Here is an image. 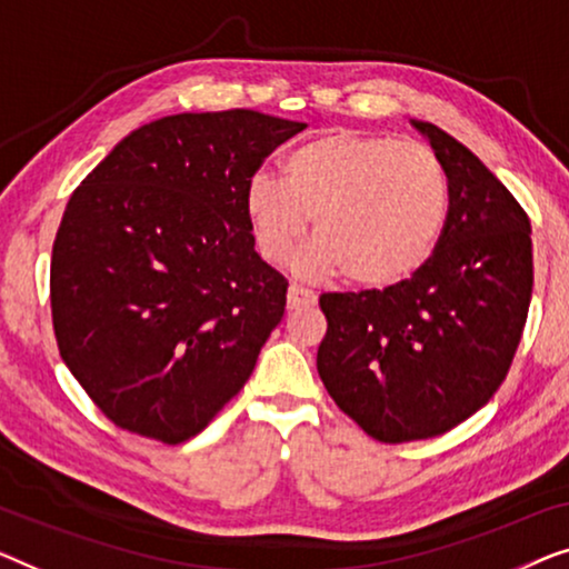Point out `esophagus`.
Wrapping results in <instances>:
<instances>
[{"label": "esophagus", "mask_w": 569, "mask_h": 569, "mask_svg": "<svg viewBox=\"0 0 569 569\" xmlns=\"http://www.w3.org/2000/svg\"><path fill=\"white\" fill-rule=\"evenodd\" d=\"M317 303V293L311 288H303L299 283L288 286V309H303V307H315Z\"/></svg>", "instance_id": "obj_1"}]
</instances>
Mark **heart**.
<instances>
[{"label": "heart", "mask_w": 569, "mask_h": 569, "mask_svg": "<svg viewBox=\"0 0 569 569\" xmlns=\"http://www.w3.org/2000/svg\"><path fill=\"white\" fill-rule=\"evenodd\" d=\"M281 172L254 174L244 188L247 227L268 262H283L311 221L317 239L296 258L307 278L346 270L356 286H395L433 254L448 178L426 143L332 131L288 151Z\"/></svg>", "instance_id": "1"}]
</instances>
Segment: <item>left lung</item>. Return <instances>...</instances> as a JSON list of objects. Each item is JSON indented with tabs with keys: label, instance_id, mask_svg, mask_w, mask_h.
<instances>
[{
	"label": "left lung",
	"instance_id": "8db88e82",
	"mask_svg": "<svg viewBox=\"0 0 569 569\" xmlns=\"http://www.w3.org/2000/svg\"><path fill=\"white\" fill-rule=\"evenodd\" d=\"M412 126L448 178L436 252L383 291L319 296L327 317L319 379L381 443L443 436L490 402L513 363L533 288L521 203L453 136Z\"/></svg>",
	"mask_w": 569,
	"mask_h": 569
}]
</instances>
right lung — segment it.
<instances>
[{
	"instance_id": "right-lung-1",
	"label": "right lung",
	"mask_w": 569,
	"mask_h": 569,
	"mask_svg": "<svg viewBox=\"0 0 569 569\" xmlns=\"http://www.w3.org/2000/svg\"><path fill=\"white\" fill-rule=\"evenodd\" d=\"M303 128L244 108L167 116L71 193L51 254L53 332L118 428L182 443L250 379L288 281L254 252L244 188Z\"/></svg>"
}]
</instances>
